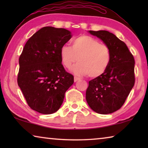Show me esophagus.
I'll list each match as a JSON object with an SVG mask.
<instances>
[{
    "mask_svg": "<svg viewBox=\"0 0 148 148\" xmlns=\"http://www.w3.org/2000/svg\"><path fill=\"white\" fill-rule=\"evenodd\" d=\"M80 79L79 78V77H76V76H74V82H77L78 81V80H79Z\"/></svg>",
    "mask_w": 148,
    "mask_h": 148,
    "instance_id": "obj_1",
    "label": "esophagus"
}]
</instances>
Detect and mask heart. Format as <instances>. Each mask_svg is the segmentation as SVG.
Instances as JSON below:
<instances>
[{"label": "heart", "mask_w": 148, "mask_h": 148, "mask_svg": "<svg viewBox=\"0 0 148 148\" xmlns=\"http://www.w3.org/2000/svg\"><path fill=\"white\" fill-rule=\"evenodd\" d=\"M61 62L78 76L88 74L90 77L101 76L106 71L111 61L109 47L88 35H82L72 41V46L64 45L60 50Z\"/></svg>", "instance_id": "1"}]
</instances>
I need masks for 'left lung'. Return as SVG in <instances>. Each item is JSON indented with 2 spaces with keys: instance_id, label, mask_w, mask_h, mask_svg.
Returning a JSON list of instances; mask_svg holds the SVG:
<instances>
[{
  "instance_id": "1",
  "label": "left lung",
  "mask_w": 148,
  "mask_h": 148,
  "mask_svg": "<svg viewBox=\"0 0 148 148\" xmlns=\"http://www.w3.org/2000/svg\"><path fill=\"white\" fill-rule=\"evenodd\" d=\"M109 47L111 61L101 76L89 82L86 101L94 112L109 114L125 103L134 85V59L127 45L107 31H89Z\"/></svg>"
}]
</instances>
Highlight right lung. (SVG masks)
Instances as JSON below:
<instances>
[{
    "label": "right lung",
    "mask_w": 148,
    "mask_h": 148,
    "mask_svg": "<svg viewBox=\"0 0 148 148\" xmlns=\"http://www.w3.org/2000/svg\"><path fill=\"white\" fill-rule=\"evenodd\" d=\"M71 37L69 30L44 27L28 40L19 57L17 84L29 106L39 113L57 112L74 83L60 57L61 47Z\"/></svg>",
    "instance_id": "1"
}]
</instances>
